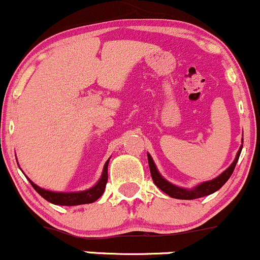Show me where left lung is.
I'll list each match as a JSON object with an SVG mask.
<instances>
[{"instance_id":"8db88e82","label":"left lung","mask_w":260,"mask_h":260,"mask_svg":"<svg viewBox=\"0 0 260 260\" xmlns=\"http://www.w3.org/2000/svg\"><path fill=\"white\" fill-rule=\"evenodd\" d=\"M241 150H242V145L240 146L239 151H237V154H236L235 160H234L233 164L230 165V167L226 168V170H225L223 173L220 174V176H218L217 178H214V179H212V180L203 181V183L199 184L198 186H195L191 190L183 189V187L176 186V185H173V184H171L170 181L166 180L165 178L162 177L160 173H158L157 168H156V166L154 164V160H152L151 156L148 154L150 173H151V178H152V180H154L155 185L157 186L158 189H161L165 193H167L168 196H171V198L178 199V200L200 199V198H203V196L211 195V193L215 192L217 190H219L225 183H226L228 179L231 177V174H233L234 170H235V166L237 164V161H239Z\"/></svg>"}]
</instances>
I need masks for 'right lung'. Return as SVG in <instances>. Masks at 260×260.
<instances>
[{"instance_id":"add662e5","label":"right lung","mask_w":260,"mask_h":260,"mask_svg":"<svg viewBox=\"0 0 260 260\" xmlns=\"http://www.w3.org/2000/svg\"><path fill=\"white\" fill-rule=\"evenodd\" d=\"M108 166L109 160L105 162L104 170H103L102 177L98 183L94 186L90 187L88 190L84 191H77V192H54L49 191V190L42 189V187L37 186L32 181L29 179V181L32 185L34 189L42 196L43 199L47 200L48 202L53 203V205L59 206H77V205H84V203H92L98 200L100 196L104 192L106 183H108Z\"/></svg>"}]
</instances>
